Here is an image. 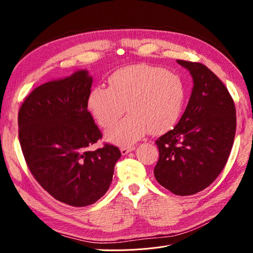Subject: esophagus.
<instances>
[{
    "label": "esophagus",
    "instance_id": "1",
    "mask_svg": "<svg viewBox=\"0 0 253 253\" xmlns=\"http://www.w3.org/2000/svg\"><path fill=\"white\" fill-rule=\"evenodd\" d=\"M134 150H135V147H124V148L120 149V152H121L122 155H126L127 153L132 152Z\"/></svg>",
    "mask_w": 253,
    "mask_h": 253
}]
</instances>
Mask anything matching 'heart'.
Segmentation results:
<instances>
[{
  "mask_svg": "<svg viewBox=\"0 0 253 253\" xmlns=\"http://www.w3.org/2000/svg\"><path fill=\"white\" fill-rule=\"evenodd\" d=\"M110 86L97 85L88 97V108L101 126H109L126 110L131 113L106 132L111 142L127 145L149 131L162 134L172 128L186 101V87L178 75L148 64L114 72Z\"/></svg>",
  "mask_w": 253,
  "mask_h": 253,
  "instance_id": "heart-1",
  "label": "heart"
}]
</instances>
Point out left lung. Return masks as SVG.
<instances>
[{
	"label": "left lung",
	"instance_id": "obj_1",
	"mask_svg": "<svg viewBox=\"0 0 253 253\" xmlns=\"http://www.w3.org/2000/svg\"><path fill=\"white\" fill-rule=\"evenodd\" d=\"M190 72L193 88L185 113L156 140V180L180 196L201 192L216 179L230 155L236 129L233 99L208 67L177 60Z\"/></svg>",
	"mask_w": 253,
	"mask_h": 253
}]
</instances>
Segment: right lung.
Here are the masks:
<instances>
[{
  "label": "right lung",
  "instance_id": "obj_1",
  "mask_svg": "<svg viewBox=\"0 0 253 253\" xmlns=\"http://www.w3.org/2000/svg\"><path fill=\"white\" fill-rule=\"evenodd\" d=\"M93 79L78 71L42 84L22 103L19 139L29 171L57 201L73 207L96 203L109 190L121 153L104 143L87 110Z\"/></svg>",
  "mask_w": 253,
  "mask_h": 253
}]
</instances>
